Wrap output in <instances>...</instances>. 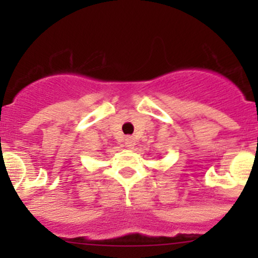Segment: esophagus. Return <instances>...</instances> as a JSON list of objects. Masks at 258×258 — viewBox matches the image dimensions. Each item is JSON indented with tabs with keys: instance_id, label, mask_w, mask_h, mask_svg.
I'll return each mask as SVG.
<instances>
[{
	"instance_id": "34e87169",
	"label": "esophagus",
	"mask_w": 258,
	"mask_h": 258,
	"mask_svg": "<svg viewBox=\"0 0 258 258\" xmlns=\"http://www.w3.org/2000/svg\"><path fill=\"white\" fill-rule=\"evenodd\" d=\"M124 145L127 148H132L135 146V139L132 136L124 137Z\"/></svg>"
}]
</instances>
